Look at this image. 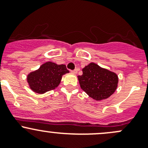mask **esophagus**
<instances>
[{
  "label": "esophagus",
  "instance_id": "obj_1",
  "mask_svg": "<svg viewBox=\"0 0 148 148\" xmlns=\"http://www.w3.org/2000/svg\"><path fill=\"white\" fill-rule=\"evenodd\" d=\"M77 71H78V69H77V68H76V69H75L74 71H72V73L73 74H77Z\"/></svg>",
  "mask_w": 148,
  "mask_h": 148
}]
</instances>
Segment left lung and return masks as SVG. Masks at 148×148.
I'll return each mask as SVG.
<instances>
[{
  "label": "left lung",
  "instance_id": "left-lung-1",
  "mask_svg": "<svg viewBox=\"0 0 148 148\" xmlns=\"http://www.w3.org/2000/svg\"><path fill=\"white\" fill-rule=\"evenodd\" d=\"M77 76L80 88L90 98L101 101L110 97L117 88L119 78L115 73L90 62Z\"/></svg>",
  "mask_w": 148,
  "mask_h": 148
}]
</instances>
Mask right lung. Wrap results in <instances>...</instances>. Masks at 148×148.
<instances>
[{"label": "right lung", "mask_w": 148, "mask_h": 148, "mask_svg": "<svg viewBox=\"0 0 148 148\" xmlns=\"http://www.w3.org/2000/svg\"><path fill=\"white\" fill-rule=\"evenodd\" d=\"M68 73L65 65L47 62L39 69L28 75L27 82L34 92L42 94L58 87L62 75Z\"/></svg>", "instance_id": "1"}]
</instances>
